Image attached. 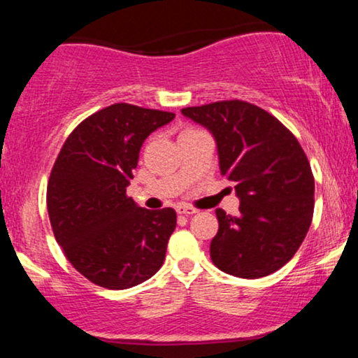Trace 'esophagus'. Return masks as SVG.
Wrapping results in <instances>:
<instances>
[{"mask_svg":"<svg viewBox=\"0 0 358 358\" xmlns=\"http://www.w3.org/2000/svg\"><path fill=\"white\" fill-rule=\"evenodd\" d=\"M176 212L182 213V215H193V213H196L195 207H190V205H185V203H180L178 207H176Z\"/></svg>","mask_w":358,"mask_h":358,"instance_id":"obj_1","label":"esophagus"}]
</instances>
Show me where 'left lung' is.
<instances>
[{
    "label": "left lung",
    "mask_w": 358,
    "mask_h": 358,
    "mask_svg": "<svg viewBox=\"0 0 358 358\" xmlns=\"http://www.w3.org/2000/svg\"><path fill=\"white\" fill-rule=\"evenodd\" d=\"M215 138L220 173L236 185L239 215L217 208L212 262L244 279L264 278L296 254L313 219L315 178L294 134L245 101L182 109Z\"/></svg>",
    "instance_id": "8db88e82"
}]
</instances>
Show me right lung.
I'll return each mask as SVG.
<instances>
[{
    "label": "right lung",
    "instance_id": "right-lung-1",
    "mask_svg": "<svg viewBox=\"0 0 358 358\" xmlns=\"http://www.w3.org/2000/svg\"><path fill=\"white\" fill-rule=\"evenodd\" d=\"M173 117L117 102L84 119L57 156L47 187L53 236L94 285L127 289L163 266L176 212L139 207L126 187L145 139Z\"/></svg>",
    "mask_w": 358,
    "mask_h": 358
}]
</instances>
